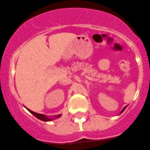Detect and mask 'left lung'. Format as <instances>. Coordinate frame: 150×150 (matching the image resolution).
<instances>
[{
    "mask_svg": "<svg viewBox=\"0 0 150 150\" xmlns=\"http://www.w3.org/2000/svg\"><path fill=\"white\" fill-rule=\"evenodd\" d=\"M127 106H126V107H124V108H123V110H121V112H120V114H121V113H122V112H124V110H125V109H126V108H127Z\"/></svg>",
    "mask_w": 150,
    "mask_h": 150,
    "instance_id": "left-lung-1",
    "label": "left lung"
}]
</instances>
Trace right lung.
Masks as SVG:
<instances>
[{
	"mask_svg": "<svg viewBox=\"0 0 150 150\" xmlns=\"http://www.w3.org/2000/svg\"><path fill=\"white\" fill-rule=\"evenodd\" d=\"M26 109H27V110L29 112H31L32 114L33 115L35 116L38 119L41 120V121H46V122H47V121H53V120L57 119V118H59V117H61V115H62L61 114H59V115H53V116H50V117H49V116L45 115L39 114V113L35 112H33V111H32V110H29L28 108H26Z\"/></svg>",
	"mask_w": 150,
	"mask_h": 150,
	"instance_id": "1",
	"label": "right lung"
}]
</instances>
